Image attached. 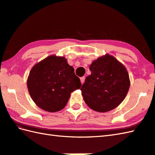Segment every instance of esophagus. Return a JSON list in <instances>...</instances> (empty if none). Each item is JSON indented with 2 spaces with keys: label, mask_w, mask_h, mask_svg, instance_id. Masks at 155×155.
<instances>
[{
  "label": "esophagus",
  "mask_w": 155,
  "mask_h": 155,
  "mask_svg": "<svg viewBox=\"0 0 155 155\" xmlns=\"http://www.w3.org/2000/svg\"><path fill=\"white\" fill-rule=\"evenodd\" d=\"M84 80H85V77H81V83H82V84H83V83H84Z\"/></svg>",
  "instance_id": "34e87169"
}]
</instances>
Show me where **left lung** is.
Returning a JSON list of instances; mask_svg holds the SVG:
<instances>
[{
	"label": "left lung",
	"mask_w": 155,
	"mask_h": 155,
	"mask_svg": "<svg viewBox=\"0 0 155 155\" xmlns=\"http://www.w3.org/2000/svg\"><path fill=\"white\" fill-rule=\"evenodd\" d=\"M89 69L91 74L81 88L85 103L100 113L117 107L130 87L129 76L124 66L113 56L106 54L92 62Z\"/></svg>",
	"instance_id": "1"
}]
</instances>
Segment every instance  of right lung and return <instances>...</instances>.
Here are the masks:
<instances>
[{
    "mask_svg": "<svg viewBox=\"0 0 155 155\" xmlns=\"http://www.w3.org/2000/svg\"><path fill=\"white\" fill-rule=\"evenodd\" d=\"M81 87L74 68L64 57L51 55L36 64L30 71L27 87L37 106L48 112L62 110L72 92Z\"/></svg>",
    "mask_w": 155,
    "mask_h": 155,
    "instance_id": "1",
    "label": "right lung"
}]
</instances>
